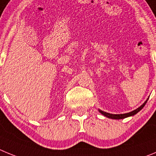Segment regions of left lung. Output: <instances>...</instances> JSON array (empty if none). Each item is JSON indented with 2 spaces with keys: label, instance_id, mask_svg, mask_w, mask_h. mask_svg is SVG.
Here are the masks:
<instances>
[{
  "label": "left lung",
  "instance_id": "obj_1",
  "mask_svg": "<svg viewBox=\"0 0 156 156\" xmlns=\"http://www.w3.org/2000/svg\"><path fill=\"white\" fill-rule=\"evenodd\" d=\"M148 98L146 99V101H145V102H144L141 106H139V107L137 108V109H134V110H133V111L129 112V113H123V114H112V113H106V112L102 111V110H101V109H99V112L100 113H102L103 116L108 117V118L114 119V120H120V119L127 118V117H129V116H134V115L137 114V113H138V112H139L144 106H145V104H146V102H147V101H148Z\"/></svg>",
  "mask_w": 156,
  "mask_h": 156
}]
</instances>
